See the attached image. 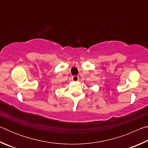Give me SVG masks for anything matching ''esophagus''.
<instances>
[{
	"label": "esophagus",
	"mask_w": 148,
	"mask_h": 148,
	"mask_svg": "<svg viewBox=\"0 0 148 148\" xmlns=\"http://www.w3.org/2000/svg\"><path fill=\"white\" fill-rule=\"evenodd\" d=\"M72 79L73 80L74 82H77L79 79V76H73L72 77Z\"/></svg>",
	"instance_id": "34e87169"
}]
</instances>
